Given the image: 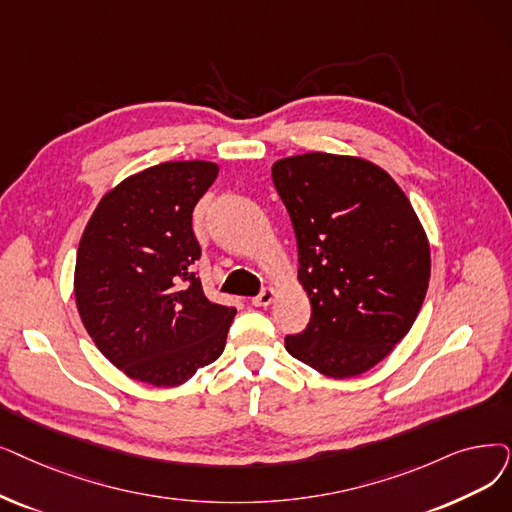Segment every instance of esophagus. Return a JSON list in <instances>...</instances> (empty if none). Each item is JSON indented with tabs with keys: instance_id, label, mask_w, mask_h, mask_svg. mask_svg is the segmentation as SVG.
<instances>
[{
	"instance_id": "esophagus-1",
	"label": "esophagus",
	"mask_w": 512,
	"mask_h": 512,
	"mask_svg": "<svg viewBox=\"0 0 512 512\" xmlns=\"http://www.w3.org/2000/svg\"><path fill=\"white\" fill-rule=\"evenodd\" d=\"M276 295H278L276 288H272V286L263 288V291H261L257 297H253V305H255V307H268V305L274 303Z\"/></svg>"
}]
</instances>
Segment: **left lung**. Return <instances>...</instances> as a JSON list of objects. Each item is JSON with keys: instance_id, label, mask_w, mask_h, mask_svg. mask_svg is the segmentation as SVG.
Wrapping results in <instances>:
<instances>
[{"instance_id": "obj_1", "label": "left lung", "mask_w": 512, "mask_h": 512, "mask_svg": "<svg viewBox=\"0 0 512 512\" xmlns=\"http://www.w3.org/2000/svg\"><path fill=\"white\" fill-rule=\"evenodd\" d=\"M291 215L311 303L286 351L330 379L383 362L412 328L431 278L429 238L404 190L351 154L305 152L272 165Z\"/></svg>"}]
</instances>
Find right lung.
Segmentation results:
<instances>
[{
    "instance_id": "add662e5",
    "label": "right lung",
    "mask_w": 512,
    "mask_h": 512,
    "mask_svg": "<svg viewBox=\"0 0 512 512\" xmlns=\"http://www.w3.org/2000/svg\"><path fill=\"white\" fill-rule=\"evenodd\" d=\"M209 161H169L110 188L83 230L75 263L81 322L129 379L177 387L226 347L234 307L207 299L192 272V211L215 182Z\"/></svg>"
}]
</instances>
